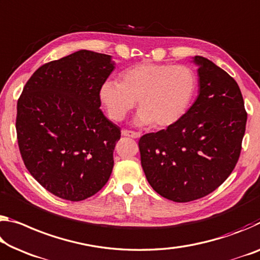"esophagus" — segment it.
Wrapping results in <instances>:
<instances>
[{"instance_id":"obj_1","label":"esophagus","mask_w":260,"mask_h":260,"mask_svg":"<svg viewBox=\"0 0 260 260\" xmlns=\"http://www.w3.org/2000/svg\"><path fill=\"white\" fill-rule=\"evenodd\" d=\"M121 134L123 137H128V138H133V139H138L141 137V134L138 133V132H133V131H127V129H122Z\"/></svg>"}]
</instances>
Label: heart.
Returning <instances> with one entry per match:
<instances>
[{
	"label": "heart",
	"mask_w": 260,
	"mask_h": 260,
	"mask_svg": "<svg viewBox=\"0 0 260 260\" xmlns=\"http://www.w3.org/2000/svg\"><path fill=\"white\" fill-rule=\"evenodd\" d=\"M196 83L194 73L186 66L141 62L123 71L119 83L103 84L101 100L117 121L122 120L138 101L140 111L135 122L166 128L183 117Z\"/></svg>",
	"instance_id": "obj_1"
}]
</instances>
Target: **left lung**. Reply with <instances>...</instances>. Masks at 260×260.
Instances as JSON below:
<instances>
[{
  "instance_id": "obj_1",
  "label": "left lung",
  "mask_w": 260,
  "mask_h": 260,
  "mask_svg": "<svg viewBox=\"0 0 260 260\" xmlns=\"http://www.w3.org/2000/svg\"><path fill=\"white\" fill-rule=\"evenodd\" d=\"M199 94L182 118L139 141L148 183L176 203L206 197L236 166L246 111L236 81L211 60L197 55Z\"/></svg>"
}]
</instances>
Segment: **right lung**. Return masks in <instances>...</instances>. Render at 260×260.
I'll list each match as a JSON object with an SVG mask.
<instances>
[{"instance_id":"1","label":"right lung","mask_w":260,"mask_h":260,"mask_svg":"<svg viewBox=\"0 0 260 260\" xmlns=\"http://www.w3.org/2000/svg\"><path fill=\"white\" fill-rule=\"evenodd\" d=\"M114 69L111 55L81 49L39 67L17 103L20 155L48 192L71 201L108 183L120 128L102 112L100 92Z\"/></svg>"}]
</instances>
